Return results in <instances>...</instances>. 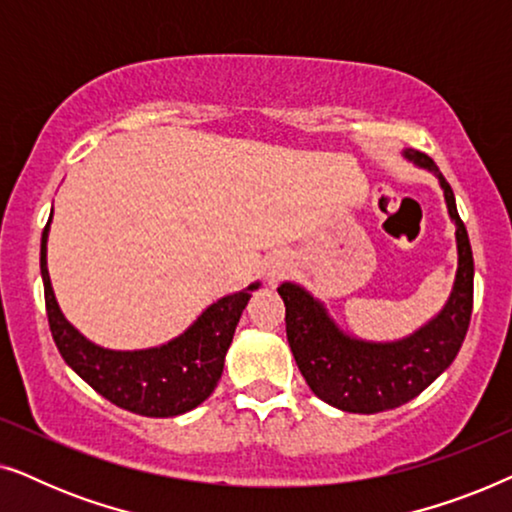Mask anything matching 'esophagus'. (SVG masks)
Segmentation results:
<instances>
[{"mask_svg":"<svg viewBox=\"0 0 512 512\" xmlns=\"http://www.w3.org/2000/svg\"><path fill=\"white\" fill-rule=\"evenodd\" d=\"M277 272H279V268H277V265H272V268H270V272H268V275H272V277H275V275H277Z\"/></svg>","mask_w":512,"mask_h":512,"instance_id":"esophagus-1","label":"esophagus"}]
</instances>
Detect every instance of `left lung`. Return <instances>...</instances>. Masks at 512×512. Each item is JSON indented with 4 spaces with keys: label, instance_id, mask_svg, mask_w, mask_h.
I'll use <instances>...</instances> for the list:
<instances>
[{
    "label": "left lung",
    "instance_id": "obj_1",
    "mask_svg": "<svg viewBox=\"0 0 512 512\" xmlns=\"http://www.w3.org/2000/svg\"><path fill=\"white\" fill-rule=\"evenodd\" d=\"M403 158L438 179L457 228V275L436 317L401 340L373 342L342 331L326 305L296 282L279 284L286 305V338L314 396L342 412L373 415L412 401L445 373L459 354L473 310V251L457 200L438 165L415 149Z\"/></svg>",
    "mask_w": 512,
    "mask_h": 512
}]
</instances>
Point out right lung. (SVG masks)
<instances>
[{
	"label": "right lung",
	"mask_w": 512,
	"mask_h": 512,
	"mask_svg": "<svg viewBox=\"0 0 512 512\" xmlns=\"http://www.w3.org/2000/svg\"><path fill=\"white\" fill-rule=\"evenodd\" d=\"M51 219L41 233V279L48 326L67 366L97 394L135 415L177 417L207 401L221 380L237 321L249 303L251 291H256L261 282L219 298L202 310L184 333L165 345L146 349L100 347L69 324L55 300L46 263Z\"/></svg>",
	"instance_id": "right-lung-1"
}]
</instances>
